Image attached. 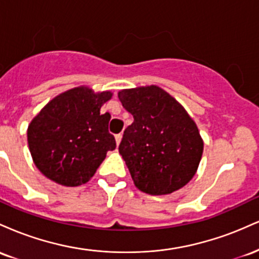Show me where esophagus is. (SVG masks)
I'll use <instances>...</instances> for the list:
<instances>
[{
  "mask_svg": "<svg viewBox=\"0 0 259 259\" xmlns=\"http://www.w3.org/2000/svg\"><path fill=\"white\" fill-rule=\"evenodd\" d=\"M121 138H123V134H117V135H115V142H117V145L120 144Z\"/></svg>",
  "mask_w": 259,
  "mask_h": 259,
  "instance_id": "obj_1",
  "label": "esophagus"
}]
</instances>
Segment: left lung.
Listing matches in <instances>:
<instances>
[{
  "mask_svg": "<svg viewBox=\"0 0 259 259\" xmlns=\"http://www.w3.org/2000/svg\"><path fill=\"white\" fill-rule=\"evenodd\" d=\"M118 97L134 117L119 153L136 187L150 195H167L185 186L203 152L195 121L158 86L121 90Z\"/></svg>",
  "mask_w": 259,
  "mask_h": 259,
  "instance_id": "obj_1",
  "label": "left lung"
}]
</instances>
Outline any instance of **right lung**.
Wrapping results in <instances>:
<instances>
[{
	"instance_id": "obj_1",
	"label": "right lung",
	"mask_w": 259,
	"mask_h": 259,
	"mask_svg": "<svg viewBox=\"0 0 259 259\" xmlns=\"http://www.w3.org/2000/svg\"><path fill=\"white\" fill-rule=\"evenodd\" d=\"M112 97L89 88L65 91L47 103L28 127L29 150L45 177L64 186H78L94 177L115 148L108 132L111 114L100 109Z\"/></svg>"
}]
</instances>
